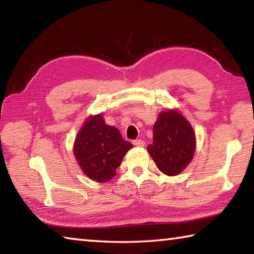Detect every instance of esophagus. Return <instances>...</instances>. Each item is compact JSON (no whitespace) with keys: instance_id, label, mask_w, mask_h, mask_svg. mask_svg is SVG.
Here are the masks:
<instances>
[{"instance_id":"1","label":"esophagus","mask_w":254,"mask_h":254,"mask_svg":"<svg viewBox=\"0 0 254 254\" xmlns=\"http://www.w3.org/2000/svg\"><path fill=\"white\" fill-rule=\"evenodd\" d=\"M133 144L134 145H136V147H144V144H145V142L143 140H141V139H139V140H134L133 141Z\"/></svg>"}]
</instances>
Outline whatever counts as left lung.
<instances>
[{
	"instance_id": "obj_1",
	"label": "left lung",
	"mask_w": 254,
	"mask_h": 254,
	"mask_svg": "<svg viewBox=\"0 0 254 254\" xmlns=\"http://www.w3.org/2000/svg\"><path fill=\"white\" fill-rule=\"evenodd\" d=\"M196 149V135L178 110L160 112L153 126V143L148 152L158 169L167 176H177L190 163Z\"/></svg>"
}]
</instances>
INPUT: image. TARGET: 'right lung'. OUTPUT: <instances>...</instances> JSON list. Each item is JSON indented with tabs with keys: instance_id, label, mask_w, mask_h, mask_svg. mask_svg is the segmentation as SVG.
Segmentation results:
<instances>
[{
	"instance_id": "1",
	"label": "right lung",
	"mask_w": 254,
	"mask_h": 254,
	"mask_svg": "<svg viewBox=\"0 0 254 254\" xmlns=\"http://www.w3.org/2000/svg\"><path fill=\"white\" fill-rule=\"evenodd\" d=\"M133 147L115 127L107 126L102 113L86 119L76 135L74 154L83 173L97 183L117 175L124 154Z\"/></svg>"
}]
</instances>
